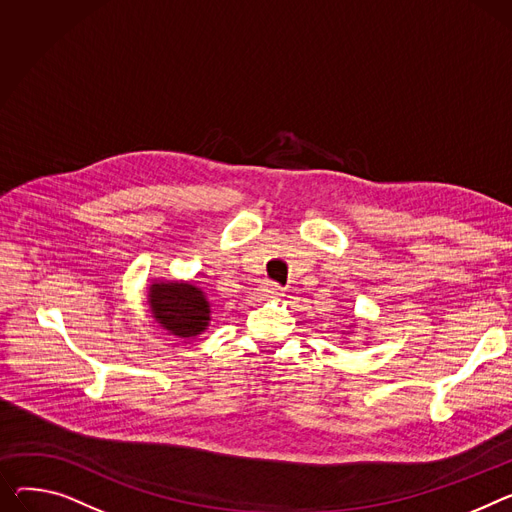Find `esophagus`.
I'll return each instance as SVG.
<instances>
[{"label":"esophagus","instance_id":"1","mask_svg":"<svg viewBox=\"0 0 512 512\" xmlns=\"http://www.w3.org/2000/svg\"><path fill=\"white\" fill-rule=\"evenodd\" d=\"M282 292H284V288H282V286H278L276 282H265V284H263V294H265V296H269V298L282 296Z\"/></svg>","mask_w":512,"mask_h":512}]
</instances>
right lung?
Instances as JSON below:
<instances>
[{"mask_svg": "<svg viewBox=\"0 0 512 512\" xmlns=\"http://www.w3.org/2000/svg\"><path fill=\"white\" fill-rule=\"evenodd\" d=\"M148 302L162 329L177 337H195L210 323V300L201 288L183 282L152 284Z\"/></svg>", "mask_w": 512, "mask_h": 512, "instance_id": "obj_1", "label": "right lung"}]
</instances>
